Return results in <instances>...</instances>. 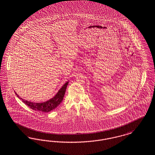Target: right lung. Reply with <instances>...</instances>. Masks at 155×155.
I'll return each mask as SVG.
<instances>
[{
    "label": "right lung",
    "instance_id": "add662e5",
    "mask_svg": "<svg viewBox=\"0 0 155 155\" xmlns=\"http://www.w3.org/2000/svg\"><path fill=\"white\" fill-rule=\"evenodd\" d=\"M68 84V81L66 82L63 85V87L59 89V91L58 92V93H56V94L54 97L43 103H33L31 101H28V100H25L21 98L15 92V93L16 94L17 97L20 99L22 100V102H24L25 104L28 105L30 108L38 111L48 112L56 108L62 103Z\"/></svg>",
    "mask_w": 155,
    "mask_h": 155
}]
</instances>
